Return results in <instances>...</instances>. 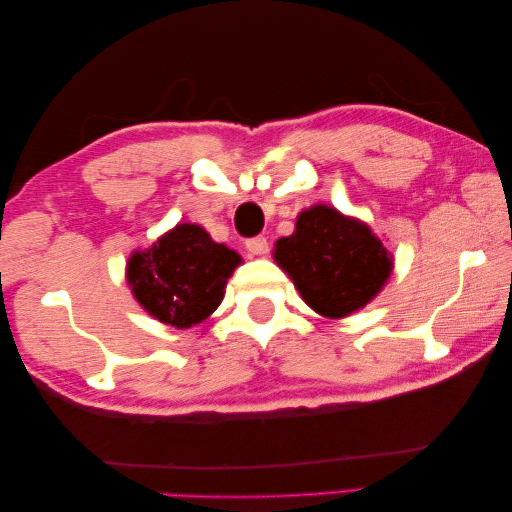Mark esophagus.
Returning <instances> with one entry per match:
<instances>
[{
    "instance_id": "esophagus-1",
    "label": "esophagus",
    "mask_w": 512,
    "mask_h": 512,
    "mask_svg": "<svg viewBox=\"0 0 512 512\" xmlns=\"http://www.w3.org/2000/svg\"><path fill=\"white\" fill-rule=\"evenodd\" d=\"M246 250L250 255H266L268 253V239L266 237H250L246 239Z\"/></svg>"
}]
</instances>
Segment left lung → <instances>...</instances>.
I'll return each instance as SVG.
<instances>
[{
  "label": "left lung",
  "mask_w": 512,
  "mask_h": 512,
  "mask_svg": "<svg viewBox=\"0 0 512 512\" xmlns=\"http://www.w3.org/2000/svg\"><path fill=\"white\" fill-rule=\"evenodd\" d=\"M275 262L303 301L330 319L365 308L391 275V253L372 228L325 204L299 213L295 233L277 239Z\"/></svg>",
  "instance_id": "left-lung-1"
}]
</instances>
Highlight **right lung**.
<instances>
[{"instance_id":"1","label":"right lung","mask_w":512,"mask_h":512,"mask_svg":"<svg viewBox=\"0 0 512 512\" xmlns=\"http://www.w3.org/2000/svg\"><path fill=\"white\" fill-rule=\"evenodd\" d=\"M242 264L198 224H178L127 262V284L151 317L173 328L202 323L224 299L226 279Z\"/></svg>"}]
</instances>
